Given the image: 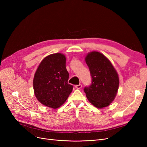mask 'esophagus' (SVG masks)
Returning <instances> with one entry per match:
<instances>
[{"label":"esophagus","mask_w":147,"mask_h":147,"mask_svg":"<svg viewBox=\"0 0 147 147\" xmlns=\"http://www.w3.org/2000/svg\"><path fill=\"white\" fill-rule=\"evenodd\" d=\"M75 88H77V89H80L82 87V85L81 84H77V85L75 86Z\"/></svg>","instance_id":"34e87169"}]
</instances>
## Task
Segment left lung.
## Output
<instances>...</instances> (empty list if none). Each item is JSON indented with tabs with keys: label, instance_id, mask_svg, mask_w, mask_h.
Returning <instances> with one entry per match:
<instances>
[{
	"label": "left lung",
	"instance_id": "8db88e82",
	"mask_svg": "<svg viewBox=\"0 0 147 147\" xmlns=\"http://www.w3.org/2000/svg\"><path fill=\"white\" fill-rule=\"evenodd\" d=\"M85 61L92 78L91 85L84 88L86 97L97 108L109 106L115 99L119 87L116 70L110 61L99 52L89 53Z\"/></svg>",
	"mask_w": 147,
	"mask_h": 147
}]
</instances>
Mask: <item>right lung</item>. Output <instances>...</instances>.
Here are the masks:
<instances>
[{"label":"right lung","instance_id":"right-lung-1","mask_svg":"<svg viewBox=\"0 0 147 147\" xmlns=\"http://www.w3.org/2000/svg\"><path fill=\"white\" fill-rule=\"evenodd\" d=\"M65 56L55 53L44 58L34 75L33 86L37 100L44 105L57 109L63 105L73 89L68 83L69 75Z\"/></svg>","mask_w":147,"mask_h":147}]
</instances>
